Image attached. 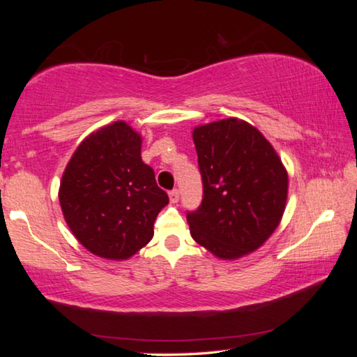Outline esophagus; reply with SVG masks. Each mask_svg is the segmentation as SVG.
Wrapping results in <instances>:
<instances>
[{
    "label": "esophagus",
    "instance_id": "34e87169",
    "mask_svg": "<svg viewBox=\"0 0 357 357\" xmlns=\"http://www.w3.org/2000/svg\"><path fill=\"white\" fill-rule=\"evenodd\" d=\"M168 197H170L172 203H178L179 202V190L178 189L170 190V192H168Z\"/></svg>",
    "mask_w": 357,
    "mask_h": 357
}]
</instances>
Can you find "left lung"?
<instances>
[{
  "label": "left lung",
  "mask_w": 357,
  "mask_h": 357,
  "mask_svg": "<svg viewBox=\"0 0 357 357\" xmlns=\"http://www.w3.org/2000/svg\"><path fill=\"white\" fill-rule=\"evenodd\" d=\"M203 181V200L187 213L192 238L222 259H236L279 227L288 173L261 132L238 118L192 132Z\"/></svg>",
  "instance_id": "obj_1"
}]
</instances>
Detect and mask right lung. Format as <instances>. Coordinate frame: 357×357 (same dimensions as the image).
<instances>
[{"instance_id": "right-lung-1", "label": "right lung", "mask_w": 357, "mask_h": 357, "mask_svg": "<svg viewBox=\"0 0 357 357\" xmlns=\"http://www.w3.org/2000/svg\"><path fill=\"white\" fill-rule=\"evenodd\" d=\"M168 195L142 160V137L124 121L93 132L70 157L59 185L66 223L84 249L128 259L154 234Z\"/></svg>"}]
</instances>
